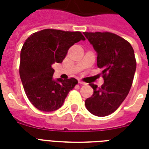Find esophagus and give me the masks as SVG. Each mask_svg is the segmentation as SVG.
<instances>
[{
    "label": "esophagus",
    "mask_w": 149,
    "mask_h": 149,
    "mask_svg": "<svg viewBox=\"0 0 149 149\" xmlns=\"http://www.w3.org/2000/svg\"><path fill=\"white\" fill-rule=\"evenodd\" d=\"M78 83H79L80 84H86V83H85V82L81 81V80H79V81H78Z\"/></svg>",
    "instance_id": "1"
}]
</instances>
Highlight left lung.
Here are the masks:
<instances>
[{
  "mask_svg": "<svg viewBox=\"0 0 149 149\" xmlns=\"http://www.w3.org/2000/svg\"><path fill=\"white\" fill-rule=\"evenodd\" d=\"M84 36L97 52V66L102 68L104 84L93 88L92 97L85 100V106L97 116H106L118 109L130 91L136 61L130 43L109 32H84Z\"/></svg>",
  "mask_w": 149,
  "mask_h": 149,
  "instance_id": "left-lung-1",
  "label": "left lung"
}]
</instances>
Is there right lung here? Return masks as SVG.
I'll return each instance as SVG.
<instances>
[{
  "label": "right lung",
  "mask_w": 149,
  "mask_h": 149,
  "mask_svg": "<svg viewBox=\"0 0 149 149\" xmlns=\"http://www.w3.org/2000/svg\"><path fill=\"white\" fill-rule=\"evenodd\" d=\"M85 38L81 32L52 29L31 34L21 51L19 72L28 99L34 107L43 112L58 109L65 98L77 84L73 77L54 81V63H61L68 49Z\"/></svg>",
  "instance_id": "obj_1"
}]
</instances>
